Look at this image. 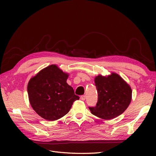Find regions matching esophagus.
<instances>
[{"mask_svg":"<svg viewBox=\"0 0 156 156\" xmlns=\"http://www.w3.org/2000/svg\"><path fill=\"white\" fill-rule=\"evenodd\" d=\"M80 99L81 100V101H85V95H81V97H80Z\"/></svg>","mask_w":156,"mask_h":156,"instance_id":"esophagus-1","label":"esophagus"}]
</instances>
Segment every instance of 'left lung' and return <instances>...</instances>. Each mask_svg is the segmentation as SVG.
I'll return each instance as SVG.
<instances>
[{
    "instance_id": "left-lung-1",
    "label": "left lung",
    "mask_w": 156,
    "mask_h": 156,
    "mask_svg": "<svg viewBox=\"0 0 156 156\" xmlns=\"http://www.w3.org/2000/svg\"><path fill=\"white\" fill-rule=\"evenodd\" d=\"M94 81L98 101L95 107H89L91 113L105 120L115 118L123 113L132 101L130 86L115 73L106 76L99 75Z\"/></svg>"
}]
</instances>
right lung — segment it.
Returning <instances> with one entry per match:
<instances>
[{
  "mask_svg": "<svg viewBox=\"0 0 156 156\" xmlns=\"http://www.w3.org/2000/svg\"><path fill=\"white\" fill-rule=\"evenodd\" d=\"M68 76V73L52 64L30 80L27 87L29 101L40 116L47 121L60 119L80 99L67 83Z\"/></svg>",
  "mask_w": 156,
  "mask_h": 156,
  "instance_id": "right-lung-1",
  "label": "right lung"
}]
</instances>
